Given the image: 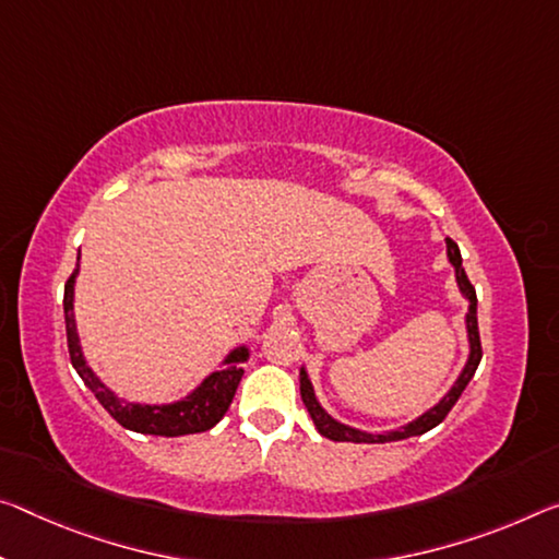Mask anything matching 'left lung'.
<instances>
[{
	"label": "left lung",
	"instance_id": "left-lung-1",
	"mask_svg": "<svg viewBox=\"0 0 559 559\" xmlns=\"http://www.w3.org/2000/svg\"><path fill=\"white\" fill-rule=\"evenodd\" d=\"M445 248H448V263L453 265V271H455V283H457L460 296L467 300V313H465L467 360H465L463 370H460V376L455 378V383L450 385V391L442 395L436 405L428 407L425 413H420L418 418H413L411 423L401 425V428L370 432V430L353 428V425H345L338 418H333V415L321 405V401H318V395L313 391V383H311V376H308L306 366H300V376H298L300 378V397H304L308 413H311V418L316 423V430L321 432L323 438L335 440V442H395V440L423 436V432L432 430L436 425L445 420L450 407H453L457 403V397L463 395V391L467 388V383L473 380L475 370H477V366H480V358H483L480 333H477V298H475V288L471 286V281H467V276H465L463 255H460L457 243L450 241V238H445Z\"/></svg>",
	"mask_w": 559,
	"mask_h": 559
}]
</instances>
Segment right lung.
<instances>
[{
  "mask_svg": "<svg viewBox=\"0 0 559 559\" xmlns=\"http://www.w3.org/2000/svg\"><path fill=\"white\" fill-rule=\"evenodd\" d=\"M79 263L72 273V278L64 286V321H67V343L72 366L84 380V385L96 395L106 413L114 420L123 425L127 430L141 432V436H162V438H179L193 436V432L211 430L224 418L228 405H231L236 388L243 378V362L251 358V348L246 343L236 345L221 360V368L209 373L191 393L174 403H134L127 397H119L104 380L94 373L84 356L82 338H79L76 316H74V290H76Z\"/></svg>",
  "mask_w": 559,
  "mask_h": 559,
  "instance_id": "right-lung-1",
  "label": "right lung"
}]
</instances>
